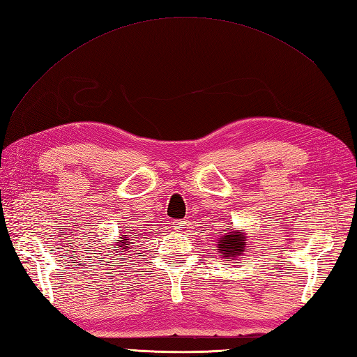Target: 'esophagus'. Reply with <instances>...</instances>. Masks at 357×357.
<instances>
[{"label":"esophagus","instance_id":"obj_1","mask_svg":"<svg viewBox=\"0 0 357 357\" xmlns=\"http://www.w3.org/2000/svg\"><path fill=\"white\" fill-rule=\"evenodd\" d=\"M184 225H185V221H174L173 222V227L176 230H181V229H184Z\"/></svg>","mask_w":357,"mask_h":357}]
</instances>
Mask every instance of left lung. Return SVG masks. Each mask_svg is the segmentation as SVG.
<instances>
[{"instance_id": "8db88e82", "label": "left lung", "mask_w": 357, "mask_h": 357, "mask_svg": "<svg viewBox=\"0 0 357 357\" xmlns=\"http://www.w3.org/2000/svg\"><path fill=\"white\" fill-rule=\"evenodd\" d=\"M218 250L227 259L241 256L245 252V236L241 231H230L225 236L219 238Z\"/></svg>"}]
</instances>
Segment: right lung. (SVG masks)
I'll list each match as a JSON object with an SVG mask.
<instances>
[{"label":"right lung","instance_id":"add662e5","mask_svg":"<svg viewBox=\"0 0 357 357\" xmlns=\"http://www.w3.org/2000/svg\"><path fill=\"white\" fill-rule=\"evenodd\" d=\"M124 236H127V234H124ZM123 241H126V238H123ZM128 244V241H126V242H121V245H127ZM121 253V252H119Z\"/></svg>","mask_w":357,"mask_h":357}]
</instances>
